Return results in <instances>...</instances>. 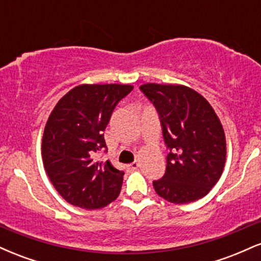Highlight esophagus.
I'll use <instances>...</instances> for the list:
<instances>
[{
  "label": "esophagus",
  "instance_id": "obj_1",
  "mask_svg": "<svg viewBox=\"0 0 261 261\" xmlns=\"http://www.w3.org/2000/svg\"><path fill=\"white\" fill-rule=\"evenodd\" d=\"M139 166H140L139 162H133V163H131V164H128L127 168L130 169V170H135V169L139 168Z\"/></svg>",
  "mask_w": 261,
  "mask_h": 261
}]
</instances>
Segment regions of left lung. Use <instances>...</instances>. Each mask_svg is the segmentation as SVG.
Here are the masks:
<instances>
[{
  "mask_svg": "<svg viewBox=\"0 0 261 261\" xmlns=\"http://www.w3.org/2000/svg\"><path fill=\"white\" fill-rule=\"evenodd\" d=\"M140 91L153 104L169 151L155 193L173 203L201 199L220 179L226 137L220 119L201 94L185 86L147 83Z\"/></svg>",
  "mask_w": 261,
  "mask_h": 261,
  "instance_id": "obj_1",
  "label": "left lung"
}]
</instances>
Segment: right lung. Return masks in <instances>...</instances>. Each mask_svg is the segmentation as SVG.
<instances>
[{"instance_id": "obj_1", "label": "right lung", "mask_w": 261, "mask_h": 261, "mask_svg": "<svg viewBox=\"0 0 261 261\" xmlns=\"http://www.w3.org/2000/svg\"><path fill=\"white\" fill-rule=\"evenodd\" d=\"M128 85H82L64 95L44 130V167L56 190L71 205L94 210L119 196L124 172L109 161L95 160L107 151L103 131Z\"/></svg>"}]
</instances>
